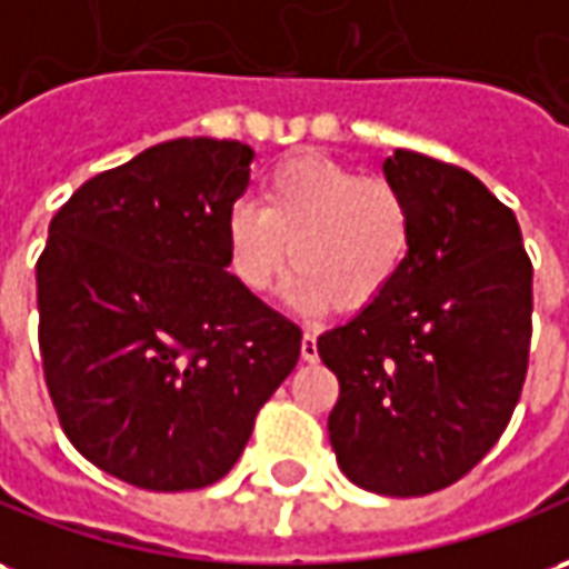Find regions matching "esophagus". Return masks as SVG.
I'll return each instance as SVG.
<instances>
[{"label": "esophagus", "mask_w": 569, "mask_h": 569, "mask_svg": "<svg viewBox=\"0 0 569 569\" xmlns=\"http://www.w3.org/2000/svg\"><path fill=\"white\" fill-rule=\"evenodd\" d=\"M300 356H303L307 362H312V359L319 356V347H316V335H312V331H307L303 340H300Z\"/></svg>", "instance_id": "obj_1"}]
</instances>
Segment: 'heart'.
<instances>
[{"mask_svg": "<svg viewBox=\"0 0 569 569\" xmlns=\"http://www.w3.org/2000/svg\"><path fill=\"white\" fill-rule=\"evenodd\" d=\"M415 219L393 182L359 176L325 154H297L266 172L260 203L226 213L234 281L262 293L288 262L284 297L303 312L362 309L390 291L409 260Z\"/></svg>", "mask_w": 569, "mask_h": 569, "instance_id": "b5f03b06", "label": "heart"}]
</instances>
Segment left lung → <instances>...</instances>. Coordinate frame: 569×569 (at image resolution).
I'll return each mask as SVG.
<instances>
[{"mask_svg": "<svg viewBox=\"0 0 569 569\" xmlns=\"http://www.w3.org/2000/svg\"><path fill=\"white\" fill-rule=\"evenodd\" d=\"M387 182L415 234L390 291L319 337L340 397V471L378 496L452 487L511 421L532 335V262L515 213L461 167L397 148Z\"/></svg>", "mask_w": 569, "mask_h": 569, "instance_id": "1", "label": "left lung"}]
</instances>
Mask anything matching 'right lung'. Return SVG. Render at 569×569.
I'll use <instances>...</instances> for the list:
<instances>
[{
    "mask_svg": "<svg viewBox=\"0 0 569 569\" xmlns=\"http://www.w3.org/2000/svg\"><path fill=\"white\" fill-rule=\"evenodd\" d=\"M250 160L226 139L160 142L82 182L49 222L46 387L77 452L123 483H217L300 359V328L226 272Z\"/></svg>",
    "mask_w": 569,
    "mask_h": 569,
    "instance_id": "obj_1",
    "label": "right lung"
}]
</instances>
